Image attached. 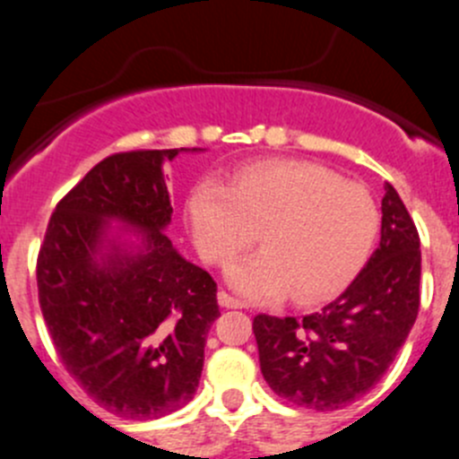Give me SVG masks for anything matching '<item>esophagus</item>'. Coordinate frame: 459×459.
Listing matches in <instances>:
<instances>
[{"label": "esophagus", "instance_id": "obj_1", "mask_svg": "<svg viewBox=\"0 0 459 459\" xmlns=\"http://www.w3.org/2000/svg\"><path fill=\"white\" fill-rule=\"evenodd\" d=\"M217 300H220V305L226 307V309H242L244 307L242 300H238V298H233L230 293H226V291L217 293Z\"/></svg>", "mask_w": 459, "mask_h": 459}]
</instances>
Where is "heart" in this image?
<instances>
[{"instance_id": "obj_1", "label": "heart", "mask_w": 459, "mask_h": 459, "mask_svg": "<svg viewBox=\"0 0 459 459\" xmlns=\"http://www.w3.org/2000/svg\"><path fill=\"white\" fill-rule=\"evenodd\" d=\"M195 244L211 264H229L260 235L262 251L229 269L251 300L289 293L298 305L336 296L359 273L379 235V208L366 188L309 161L242 166L229 186L206 179L188 197Z\"/></svg>"}]
</instances>
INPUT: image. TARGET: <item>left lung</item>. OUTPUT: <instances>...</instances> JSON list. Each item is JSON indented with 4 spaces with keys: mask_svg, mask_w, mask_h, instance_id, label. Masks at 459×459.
<instances>
[{
    "mask_svg": "<svg viewBox=\"0 0 459 459\" xmlns=\"http://www.w3.org/2000/svg\"><path fill=\"white\" fill-rule=\"evenodd\" d=\"M381 242L361 273L316 314H257L260 370L278 397L338 411L370 393L393 366L420 311V233L402 197L385 184Z\"/></svg>",
    "mask_w": 459,
    "mask_h": 459,
    "instance_id": "obj_1",
    "label": "left lung"
}]
</instances>
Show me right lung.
<instances>
[{"label": "right lung", "mask_w": 459, "mask_h": 459, "mask_svg": "<svg viewBox=\"0 0 459 459\" xmlns=\"http://www.w3.org/2000/svg\"><path fill=\"white\" fill-rule=\"evenodd\" d=\"M184 150L102 159L57 202L39 247L53 348L98 406L126 420H157L195 397L220 316L215 280L163 233L172 206L161 166ZM109 219L134 225L140 247L111 245Z\"/></svg>", "instance_id": "add662e5"}]
</instances>
